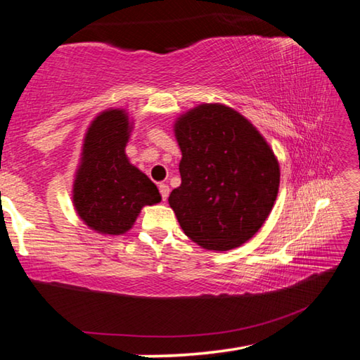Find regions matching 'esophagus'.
<instances>
[{"label": "esophagus", "mask_w": 360, "mask_h": 360, "mask_svg": "<svg viewBox=\"0 0 360 360\" xmlns=\"http://www.w3.org/2000/svg\"><path fill=\"white\" fill-rule=\"evenodd\" d=\"M158 191H160V195H162L163 202H167L168 195H169V187H168L167 184H160V186H158Z\"/></svg>", "instance_id": "esophagus-1"}]
</instances>
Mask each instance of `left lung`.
<instances>
[{
  "mask_svg": "<svg viewBox=\"0 0 360 360\" xmlns=\"http://www.w3.org/2000/svg\"><path fill=\"white\" fill-rule=\"evenodd\" d=\"M181 186L169 193L181 229L197 245L229 251L252 238L270 214L279 165L248 119L224 105H200L174 125Z\"/></svg>",
  "mask_w": 360,
  "mask_h": 360,
  "instance_id": "8db88e82",
  "label": "left lung"
}]
</instances>
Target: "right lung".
<instances>
[{"label":"right lung","mask_w":360,"mask_h":360,"mask_svg":"<svg viewBox=\"0 0 360 360\" xmlns=\"http://www.w3.org/2000/svg\"><path fill=\"white\" fill-rule=\"evenodd\" d=\"M130 122L122 109H109L96 117L84 139L72 202L82 221L100 233L122 235L146 205L162 200L148 176L125 155Z\"/></svg>","instance_id":"add662e5"}]
</instances>
